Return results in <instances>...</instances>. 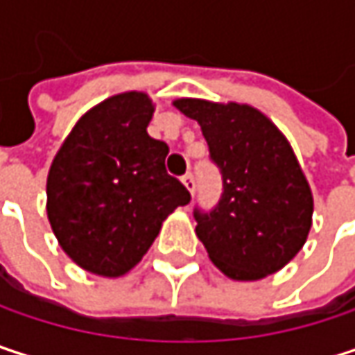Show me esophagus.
<instances>
[{
  "label": "esophagus",
  "instance_id": "34e87169",
  "mask_svg": "<svg viewBox=\"0 0 355 355\" xmlns=\"http://www.w3.org/2000/svg\"><path fill=\"white\" fill-rule=\"evenodd\" d=\"M182 184L191 191V195H193V191H195V177H193V173H187L184 177H182Z\"/></svg>",
  "mask_w": 355,
  "mask_h": 355
}]
</instances>
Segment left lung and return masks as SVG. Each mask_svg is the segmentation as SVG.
Instances as JSON below:
<instances>
[{
	"label": "left lung",
	"mask_w": 355,
	"mask_h": 355,
	"mask_svg": "<svg viewBox=\"0 0 355 355\" xmlns=\"http://www.w3.org/2000/svg\"><path fill=\"white\" fill-rule=\"evenodd\" d=\"M175 107L201 125L222 175L218 205L193 211L211 263L243 282L279 271L313 226V193L288 139L248 105L178 98Z\"/></svg>",
	"instance_id": "obj_1"
}]
</instances>
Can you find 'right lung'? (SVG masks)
Wrapping results in <instances>:
<instances>
[{
    "label": "right lung",
    "instance_id": "1",
    "mask_svg": "<svg viewBox=\"0 0 355 355\" xmlns=\"http://www.w3.org/2000/svg\"><path fill=\"white\" fill-rule=\"evenodd\" d=\"M154 105L144 92L90 108L59 148L46 177V216L61 248L86 271L133 269L162 222L191 201L166 173L168 146L148 135Z\"/></svg>",
    "mask_w": 355,
    "mask_h": 355
}]
</instances>
